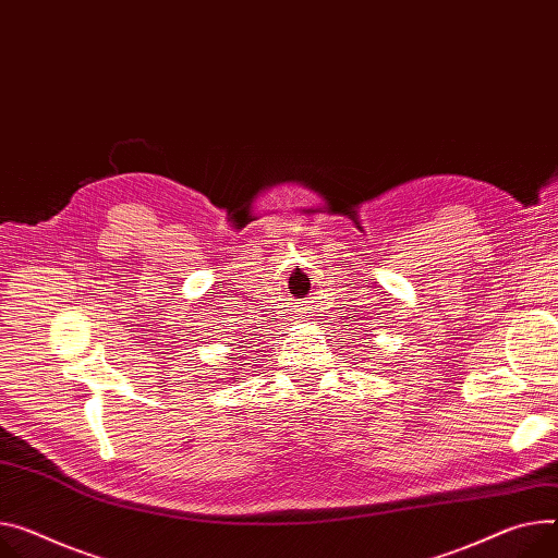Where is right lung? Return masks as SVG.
<instances>
[{"mask_svg":"<svg viewBox=\"0 0 558 558\" xmlns=\"http://www.w3.org/2000/svg\"><path fill=\"white\" fill-rule=\"evenodd\" d=\"M247 335H250V332H245V335H241V337H239V341H241V344H243V341H247V339H243V337H247ZM250 339H252V337H250ZM247 349H250V347H247Z\"/></svg>","mask_w":558,"mask_h":558,"instance_id":"add662e5","label":"right lung"}]
</instances>
